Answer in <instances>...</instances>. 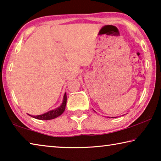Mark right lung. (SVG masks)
Here are the masks:
<instances>
[{
	"label": "right lung",
	"mask_w": 161,
	"mask_h": 161,
	"mask_svg": "<svg viewBox=\"0 0 161 161\" xmlns=\"http://www.w3.org/2000/svg\"><path fill=\"white\" fill-rule=\"evenodd\" d=\"M66 104H67V94L65 93L64 95L63 102H62V103L61 104L60 107H58V108H56V109L52 110L44 114H42V115L33 116V118L40 119V120H50V119H55L59 116H60L61 114L64 112L65 110Z\"/></svg>",
	"instance_id": "add662e5"
}]
</instances>
